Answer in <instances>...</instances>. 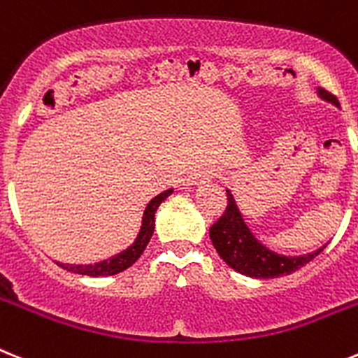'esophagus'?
Here are the masks:
<instances>
[{
	"mask_svg": "<svg viewBox=\"0 0 358 358\" xmlns=\"http://www.w3.org/2000/svg\"><path fill=\"white\" fill-rule=\"evenodd\" d=\"M215 177V172L213 170H210V168H201V170H197L195 173H192L190 177V182L194 186H203L206 185V182H210Z\"/></svg>",
	"mask_w": 358,
	"mask_h": 358,
	"instance_id": "esophagus-1",
	"label": "esophagus"
}]
</instances>
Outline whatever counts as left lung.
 <instances>
[{"label":"left lung","instance_id":"obj_1","mask_svg":"<svg viewBox=\"0 0 358 358\" xmlns=\"http://www.w3.org/2000/svg\"><path fill=\"white\" fill-rule=\"evenodd\" d=\"M317 96L326 103H331L341 108L337 97L326 92L324 88H317ZM226 194H228V206H226L224 215L210 228V239H212L213 248L231 270L252 277V279H275V277H282V275L297 271L299 268L313 261L326 248L324 244L315 252H310L306 255H295V257L271 252L266 244H262L253 235L248 224L244 222V217L235 203L234 194L230 190H226Z\"/></svg>","mask_w":358,"mask_h":358}]
</instances>
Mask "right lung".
Listing matches in <instances>:
<instances>
[{
    "mask_svg": "<svg viewBox=\"0 0 358 358\" xmlns=\"http://www.w3.org/2000/svg\"><path fill=\"white\" fill-rule=\"evenodd\" d=\"M172 192L173 188H168V190L155 195L154 199L146 204L139 234H137L136 241H134L127 250H123L121 253H115V255L105 259V261L92 262V264H61V262H57V264H59L63 270L72 271V273L78 275H88V277H108V275L121 273L123 270L130 268L137 259L141 257V253L145 252L146 244L152 239V234H154L155 228V212H157V208L161 206V203H163L166 197L172 195Z\"/></svg>",
    "mask_w": 358,
    "mask_h": 358,
    "instance_id": "right-lung-1",
    "label": "right lung"
}]
</instances>
